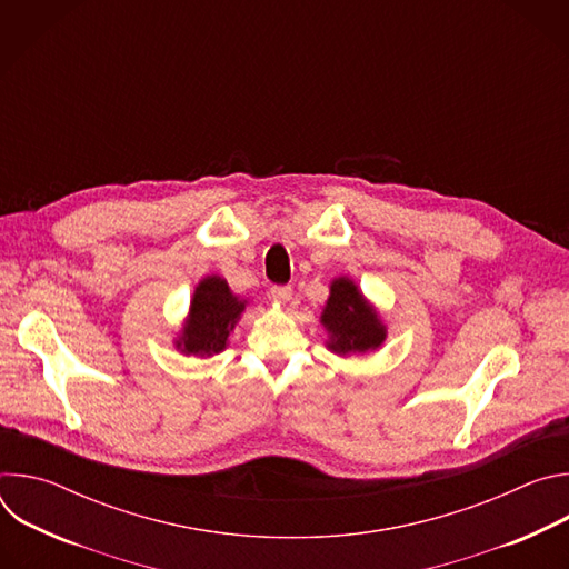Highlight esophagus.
<instances>
[{
  "mask_svg": "<svg viewBox=\"0 0 569 569\" xmlns=\"http://www.w3.org/2000/svg\"><path fill=\"white\" fill-rule=\"evenodd\" d=\"M270 295H272L274 301L286 303V301H290V297H292V288H290V286H272V288H270Z\"/></svg>",
  "mask_w": 569,
  "mask_h": 569,
  "instance_id": "34e87169",
  "label": "esophagus"
}]
</instances>
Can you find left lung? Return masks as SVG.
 <instances>
[{
  "instance_id": "left-lung-1",
  "label": "left lung",
  "mask_w": 569,
  "mask_h": 569,
  "mask_svg": "<svg viewBox=\"0 0 569 569\" xmlns=\"http://www.w3.org/2000/svg\"><path fill=\"white\" fill-rule=\"evenodd\" d=\"M321 321L331 333V349L338 353H365L382 345L385 329L376 312L365 303L362 295L349 279L331 286V297L321 312Z\"/></svg>"
}]
</instances>
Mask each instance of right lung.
Listing matches in <instances>:
<instances>
[{"instance_id":"add662e5","label":"right lung","mask_w":569,"mask_h":569,"mask_svg":"<svg viewBox=\"0 0 569 569\" xmlns=\"http://www.w3.org/2000/svg\"><path fill=\"white\" fill-rule=\"evenodd\" d=\"M242 310H246V301H238L220 277L204 279L196 288L191 317L178 347L193 356H213L222 351L227 336Z\"/></svg>"}]
</instances>
